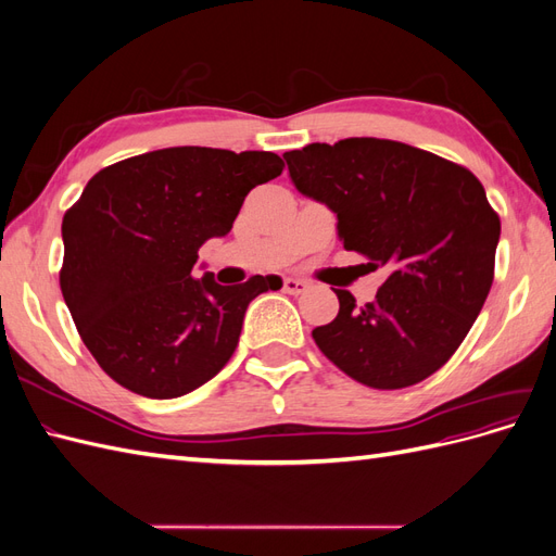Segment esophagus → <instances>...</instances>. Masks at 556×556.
<instances>
[{
	"label": "esophagus",
	"mask_w": 556,
	"mask_h": 556,
	"mask_svg": "<svg viewBox=\"0 0 556 556\" xmlns=\"http://www.w3.org/2000/svg\"><path fill=\"white\" fill-rule=\"evenodd\" d=\"M282 290L288 292V294H304L308 290V282L306 280H296V278H285Z\"/></svg>",
	"instance_id": "esophagus-1"
}]
</instances>
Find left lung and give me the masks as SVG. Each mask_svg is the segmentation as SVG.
<instances>
[{
	"label": "left lung",
	"instance_id": "obj_1",
	"mask_svg": "<svg viewBox=\"0 0 556 556\" xmlns=\"http://www.w3.org/2000/svg\"><path fill=\"white\" fill-rule=\"evenodd\" d=\"M294 188L339 217V239L390 276L371 304L336 290L339 315L313 339L376 390L422 382L454 355L494 280L501 220L466 166L390 139L285 153Z\"/></svg>",
	"mask_w": 556,
	"mask_h": 556
}]
</instances>
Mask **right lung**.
<instances>
[{
    "mask_svg": "<svg viewBox=\"0 0 556 556\" xmlns=\"http://www.w3.org/2000/svg\"><path fill=\"white\" fill-rule=\"evenodd\" d=\"M282 166L266 150L180 146L90 178L62 220L60 288L83 343L117 384L176 399L229 362L250 301L282 282L252 276L225 288L213 274L194 278L192 266Z\"/></svg>",
    "mask_w": 556,
    "mask_h": 556,
    "instance_id": "obj_1",
    "label": "right lung"
}]
</instances>
